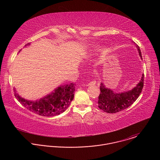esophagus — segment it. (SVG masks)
<instances>
[{"label":"esophagus","instance_id":"34e87169","mask_svg":"<svg viewBox=\"0 0 160 160\" xmlns=\"http://www.w3.org/2000/svg\"><path fill=\"white\" fill-rule=\"evenodd\" d=\"M96 81H95V80H92V81L88 83V86H90V85H94L96 84Z\"/></svg>","mask_w":160,"mask_h":160}]
</instances>
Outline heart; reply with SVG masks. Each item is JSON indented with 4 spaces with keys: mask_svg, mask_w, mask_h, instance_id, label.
Here are the masks:
<instances>
[{
    "mask_svg": "<svg viewBox=\"0 0 160 160\" xmlns=\"http://www.w3.org/2000/svg\"><path fill=\"white\" fill-rule=\"evenodd\" d=\"M93 52H94V50L92 49V50H90V53L88 54V55L89 56H91V55H92V54H93Z\"/></svg>",
    "mask_w": 160,
    "mask_h": 160,
    "instance_id": "obj_1",
    "label": "heart"
}]
</instances>
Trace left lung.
<instances>
[{"mask_svg":"<svg viewBox=\"0 0 160 160\" xmlns=\"http://www.w3.org/2000/svg\"><path fill=\"white\" fill-rule=\"evenodd\" d=\"M140 57L142 54L138 45H136ZM144 74L139 83L131 90L124 92L115 93L110 88H108L101 83V93L99 96L98 107L103 111L108 113H115L121 111L131 106L139 96L144 86Z\"/></svg>","mask_w":160,"mask_h":160,"instance_id":"1","label":"left lung"}]
</instances>
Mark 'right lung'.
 <instances>
[{
	"mask_svg": "<svg viewBox=\"0 0 160 160\" xmlns=\"http://www.w3.org/2000/svg\"><path fill=\"white\" fill-rule=\"evenodd\" d=\"M75 85L73 83L60 85L51 94L35 101L21 98L16 90L14 96L22 106L30 111L40 116L54 117L60 115L70 106L74 98Z\"/></svg>",
	"mask_w": 160,
	"mask_h": 160,
	"instance_id": "right-lung-1",
	"label": "right lung"
}]
</instances>
